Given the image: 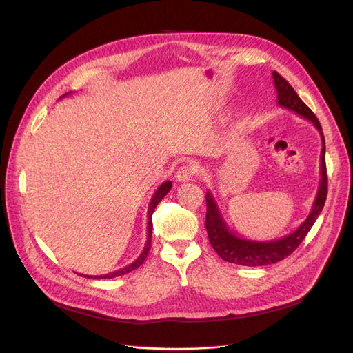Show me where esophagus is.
I'll list each match as a JSON object with an SVG mask.
<instances>
[{
  "mask_svg": "<svg viewBox=\"0 0 353 353\" xmlns=\"http://www.w3.org/2000/svg\"><path fill=\"white\" fill-rule=\"evenodd\" d=\"M197 172V169L194 165H183L181 168H178L176 174H175V178L176 181H179V183H187V181H190L191 178H193Z\"/></svg>",
  "mask_w": 353,
  "mask_h": 353,
  "instance_id": "34e87169",
  "label": "esophagus"
}]
</instances>
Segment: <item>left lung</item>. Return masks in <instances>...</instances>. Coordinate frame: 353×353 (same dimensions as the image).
<instances>
[{"mask_svg": "<svg viewBox=\"0 0 353 353\" xmlns=\"http://www.w3.org/2000/svg\"><path fill=\"white\" fill-rule=\"evenodd\" d=\"M274 85L276 90V101L281 108L292 110L296 114L305 117L306 121L312 122V125L316 128L319 135H321L323 148H321V165H319V174H321V179H319V185L316 196L314 200V205L306 219L299 225L297 230L288 234L285 237L270 240V241H256V240H248L236 236V232H232L230 227L227 225L225 219L222 218V213L216 205L215 199H213L210 191L206 193V230L209 241L212 248L221 256L223 261L236 265H244V266H262V265H271L275 262H280L288 254H292L297 245L303 241L309 230L312 228L316 218L321 213L324 203L327 199V168H325V140L323 134V128L316 116L312 113V110L301 100V97L296 94L293 87L288 83L281 74L276 72H272Z\"/></svg>", "mask_w": 353, "mask_h": 353, "instance_id": "left-lung-1", "label": "left lung"}]
</instances>
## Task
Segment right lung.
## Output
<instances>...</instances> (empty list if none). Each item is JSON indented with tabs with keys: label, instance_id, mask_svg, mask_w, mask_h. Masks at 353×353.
Masks as SVG:
<instances>
[{
	"label": "right lung",
	"instance_id": "right-lung-1",
	"mask_svg": "<svg viewBox=\"0 0 353 353\" xmlns=\"http://www.w3.org/2000/svg\"><path fill=\"white\" fill-rule=\"evenodd\" d=\"M68 94H69V92H68ZM68 94H65V95H68ZM65 95H61V97H65ZM170 188H172V183H170V181H165V183L156 190V193H154L153 197H152L150 205H148V213H147V219H148V221H147V241H145V245H144L143 252L140 253V256H138V258H137L131 265L125 266V268H122V270H117V271H114V272L104 274V275H83V276H87V279H114V276H119V275H123V274H128V272H131V271L137 270L138 266H140V265L145 261L147 254H148V250H150V248H152V230H153L152 215H153V212H154L156 206L159 205V201L162 200V199L169 193ZM81 275H82V274H81Z\"/></svg>",
	"mask_w": 353,
	"mask_h": 353
}]
</instances>
